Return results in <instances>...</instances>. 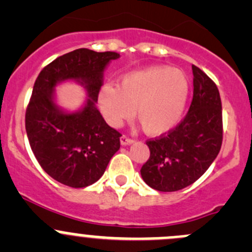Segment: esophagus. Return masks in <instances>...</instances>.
<instances>
[{"label": "esophagus", "mask_w": 252, "mask_h": 252, "mask_svg": "<svg viewBox=\"0 0 252 252\" xmlns=\"http://www.w3.org/2000/svg\"><path fill=\"white\" fill-rule=\"evenodd\" d=\"M133 142H134V139L128 138V136H126V135L121 136V144L122 145H130V144H133Z\"/></svg>", "instance_id": "34e87169"}]
</instances>
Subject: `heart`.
Wrapping results in <instances>:
<instances>
[{
  "instance_id": "b5f03b06",
  "label": "heart",
  "mask_w": 252,
  "mask_h": 252,
  "mask_svg": "<svg viewBox=\"0 0 252 252\" xmlns=\"http://www.w3.org/2000/svg\"><path fill=\"white\" fill-rule=\"evenodd\" d=\"M187 75L168 65H156L124 75L118 86L106 84L98 93V106L106 122L119 126L133 114L142 130L159 135L179 122L187 103Z\"/></svg>"
}]
</instances>
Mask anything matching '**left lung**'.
Segmentation results:
<instances>
[{
	"instance_id": "1",
	"label": "left lung",
	"mask_w": 252,
	"mask_h": 252,
	"mask_svg": "<svg viewBox=\"0 0 252 252\" xmlns=\"http://www.w3.org/2000/svg\"><path fill=\"white\" fill-rule=\"evenodd\" d=\"M192 101L184 118L167 133L149 139L150 157L140 172L158 191H177L196 182L220 152L223 140L222 102L215 81L192 65Z\"/></svg>"
}]
</instances>
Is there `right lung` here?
I'll list each match as a JSON object with an SVG mask.
<instances>
[{
    "instance_id": "obj_1",
    "label": "right lung",
    "mask_w": 252,
    "mask_h": 252,
    "mask_svg": "<svg viewBox=\"0 0 252 252\" xmlns=\"http://www.w3.org/2000/svg\"><path fill=\"white\" fill-rule=\"evenodd\" d=\"M119 53L78 48L60 56L40 72L25 112V130L34 156L46 173L72 188L97 182L121 147L122 134L95 107L106 65ZM74 78L91 97L77 114H64L53 102L57 82Z\"/></svg>"
}]
</instances>
